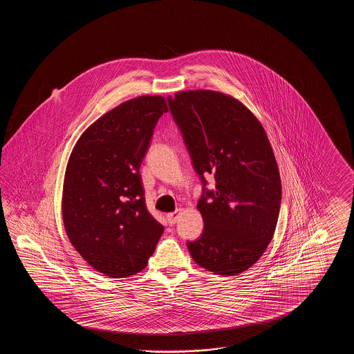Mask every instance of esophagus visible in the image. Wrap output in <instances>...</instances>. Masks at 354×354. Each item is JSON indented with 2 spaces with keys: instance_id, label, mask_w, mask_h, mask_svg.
<instances>
[{
  "instance_id": "esophagus-1",
  "label": "esophagus",
  "mask_w": 354,
  "mask_h": 354,
  "mask_svg": "<svg viewBox=\"0 0 354 354\" xmlns=\"http://www.w3.org/2000/svg\"><path fill=\"white\" fill-rule=\"evenodd\" d=\"M180 215H182V212H180V209H176V211H174V212H169L166 215V218L169 220V224L172 225V224H175L179 218H180Z\"/></svg>"
}]
</instances>
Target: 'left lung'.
Instances as JSON below:
<instances>
[{"label": "left lung", "instance_id": "1", "mask_svg": "<svg viewBox=\"0 0 354 354\" xmlns=\"http://www.w3.org/2000/svg\"><path fill=\"white\" fill-rule=\"evenodd\" d=\"M169 104L204 185V231L188 251L204 270L236 276L266 252L279 219L281 180L268 136L241 102L219 91H180Z\"/></svg>", "mask_w": 354, "mask_h": 354}]
</instances>
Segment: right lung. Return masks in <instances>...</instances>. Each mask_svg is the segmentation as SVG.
I'll return each mask as SVG.
<instances>
[{"mask_svg":"<svg viewBox=\"0 0 354 354\" xmlns=\"http://www.w3.org/2000/svg\"><path fill=\"white\" fill-rule=\"evenodd\" d=\"M167 111L160 95L123 102L88 126L70 153L64 225L77 252L104 276L145 270L165 231L146 208L139 169Z\"/></svg>","mask_w":354,"mask_h":354,"instance_id":"right-lung-1","label":"right lung"}]
</instances>
